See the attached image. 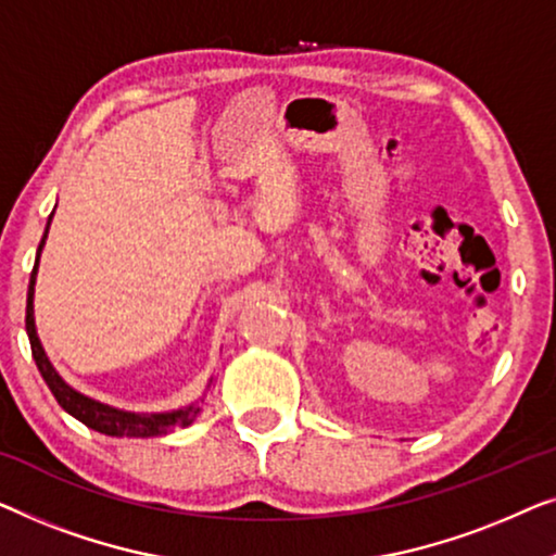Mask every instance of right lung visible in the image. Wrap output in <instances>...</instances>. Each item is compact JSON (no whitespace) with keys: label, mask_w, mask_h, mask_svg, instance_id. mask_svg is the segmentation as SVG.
Masks as SVG:
<instances>
[{"label":"right lung","mask_w":556,"mask_h":556,"mask_svg":"<svg viewBox=\"0 0 556 556\" xmlns=\"http://www.w3.org/2000/svg\"><path fill=\"white\" fill-rule=\"evenodd\" d=\"M52 214H54V211H52ZM52 214H50V218H47L42 241H40V247H37L35 269H33V275H29L25 325H27L29 345H33V357H35L37 367H40V372H42V378L47 382V388L52 390L54 401H58L62 408L70 413V416L80 420V424H85V426L92 428V431H98V433H105V435L151 438V435L174 433L176 428L191 426L193 420H197L199 413H201V405L199 403H191V405H186V408L166 410V413L121 410V408H113V405H108V403L96 401V397L80 393V390H75L73 386H67V382L62 380V375L54 370V365L50 363V357H47L40 338H37V327H35V281H37V267H40V254H42V249H45L47 231H50ZM211 382H214V378L208 380V388H211ZM203 397H206V393H203ZM203 397H201V403H203Z\"/></svg>","instance_id":"add662e5"}]
</instances>
